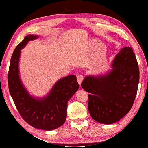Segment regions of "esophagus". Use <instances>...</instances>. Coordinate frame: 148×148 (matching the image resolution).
Instances as JSON below:
<instances>
[{
  "mask_svg": "<svg viewBox=\"0 0 148 148\" xmlns=\"http://www.w3.org/2000/svg\"><path fill=\"white\" fill-rule=\"evenodd\" d=\"M77 82H78V83L79 84H81L82 81H83L84 77H83V76L81 75H79L77 77Z\"/></svg>",
  "mask_w": 148,
  "mask_h": 148,
  "instance_id": "1",
  "label": "esophagus"
}]
</instances>
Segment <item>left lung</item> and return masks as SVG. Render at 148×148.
Wrapping results in <instances>:
<instances>
[{
    "mask_svg": "<svg viewBox=\"0 0 148 148\" xmlns=\"http://www.w3.org/2000/svg\"><path fill=\"white\" fill-rule=\"evenodd\" d=\"M112 69L104 75L87 76L81 86L88 94V110L97 122L112 124L125 116L135 99L139 68L131 47L116 54Z\"/></svg>",
    "mask_w": 148,
    "mask_h": 148,
    "instance_id": "1",
    "label": "left lung"
}]
</instances>
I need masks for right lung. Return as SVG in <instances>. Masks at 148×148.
<instances>
[{"mask_svg":"<svg viewBox=\"0 0 148 148\" xmlns=\"http://www.w3.org/2000/svg\"><path fill=\"white\" fill-rule=\"evenodd\" d=\"M38 36L25 37L13 53L10 60L8 81L10 95L18 112L26 122L33 127L45 131L54 130L63 125L66 120L67 102L79 89L74 75L59 80L46 97L36 99L28 94L21 81L19 61L21 49L29 41Z\"/></svg>","mask_w":148,"mask_h":148,"instance_id":"add662e5","label":"right lung"}]
</instances>
